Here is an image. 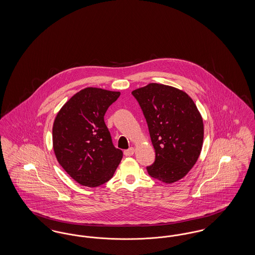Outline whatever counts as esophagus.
<instances>
[{"mask_svg": "<svg viewBox=\"0 0 255 255\" xmlns=\"http://www.w3.org/2000/svg\"><path fill=\"white\" fill-rule=\"evenodd\" d=\"M133 151H134V149H133V147H131V148H129V149H127V150L124 151V155H125L126 157H130V156L133 155Z\"/></svg>", "mask_w": 255, "mask_h": 255, "instance_id": "34e87169", "label": "esophagus"}]
</instances>
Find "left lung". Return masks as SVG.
Instances as JSON below:
<instances>
[{
	"label": "left lung",
	"mask_w": 255,
	"mask_h": 255,
	"mask_svg": "<svg viewBox=\"0 0 255 255\" xmlns=\"http://www.w3.org/2000/svg\"><path fill=\"white\" fill-rule=\"evenodd\" d=\"M144 115L156 158L148 174L172 183L194 166L204 140V123L194 101L171 86L150 83L132 92Z\"/></svg>",
	"instance_id": "obj_1"
}]
</instances>
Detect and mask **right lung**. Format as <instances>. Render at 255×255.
<instances>
[{"instance_id": "right-lung-1", "label": "right lung", "mask_w": 255, "mask_h": 255, "mask_svg": "<svg viewBox=\"0 0 255 255\" xmlns=\"http://www.w3.org/2000/svg\"><path fill=\"white\" fill-rule=\"evenodd\" d=\"M120 92L86 88L57 114L52 127L53 150L61 166L74 181L99 186L113 177L123 153L116 148L104 122Z\"/></svg>"}]
</instances>
